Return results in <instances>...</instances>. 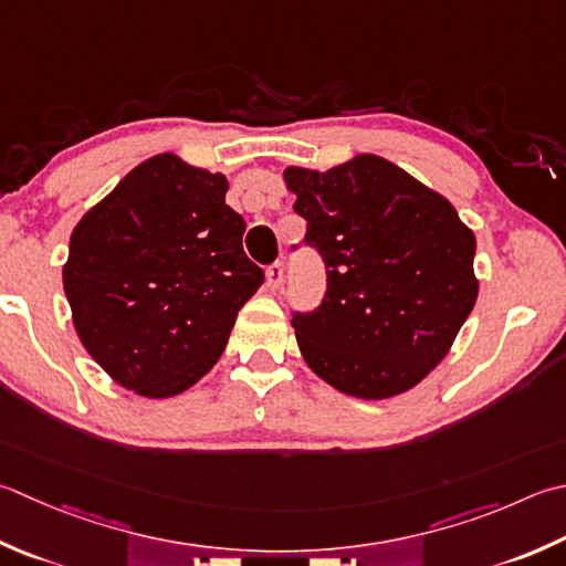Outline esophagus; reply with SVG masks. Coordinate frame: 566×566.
I'll return each instance as SVG.
<instances>
[{
	"instance_id": "1",
	"label": "esophagus",
	"mask_w": 566,
	"mask_h": 566,
	"mask_svg": "<svg viewBox=\"0 0 566 566\" xmlns=\"http://www.w3.org/2000/svg\"><path fill=\"white\" fill-rule=\"evenodd\" d=\"M284 282V264L282 262H274L268 268V286L270 290H280Z\"/></svg>"
}]
</instances>
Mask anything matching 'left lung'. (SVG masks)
Returning <instances> with one entry per match:
<instances>
[{"instance_id": "obj_1", "label": "left lung", "mask_w": 566, "mask_h": 566, "mask_svg": "<svg viewBox=\"0 0 566 566\" xmlns=\"http://www.w3.org/2000/svg\"><path fill=\"white\" fill-rule=\"evenodd\" d=\"M284 181L326 268L321 304L292 312L308 368L360 400L424 380L479 296L473 232L444 196L375 154L324 174L290 166Z\"/></svg>"}]
</instances>
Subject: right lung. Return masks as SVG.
I'll use <instances>...</instances> for the list:
<instances>
[{
  "label": "right lung",
  "mask_w": 566,
  "mask_h": 566,
  "mask_svg": "<svg viewBox=\"0 0 566 566\" xmlns=\"http://www.w3.org/2000/svg\"><path fill=\"white\" fill-rule=\"evenodd\" d=\"M223 174L174 154L142 161L71 235L63 290L85 350L144 397L188 390L264 282Z\"/></svg>",
  "instance_id": "obj_1"
}]
</instances>
